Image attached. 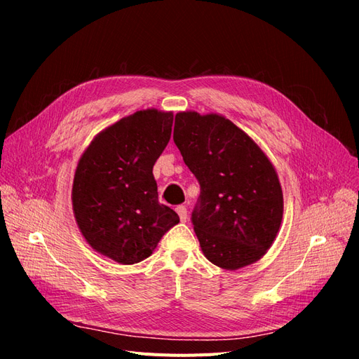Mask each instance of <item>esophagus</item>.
Listing matches in <instances>:
<instances>
[{
    "mask_svg": "<svg viewBox=\"0 0 359 359\" xmlns=\"http://www.w3.org/2000/svg\"><path fill=\"white\" fill-rule=\"evenodd\" d=\"M176 212L179 213V217H180L182 222H187L188 221V209H187V205H177L176 207Z\"/></svg>",
    "mask_w": 359,
    "mask_h": 359,
    "instance_id": "esophagus-1",
    "label": "esophagus"
}]
</instances>
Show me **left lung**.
I'll list each match as a JSON object with an SVG mask.
<instances>
[{
	"mask_svg": "<svg viewBox=\"0 0 359 359\" xmlns=\"http://www.w3.org/2000/svg\"><path fill=\"white\" fill-rule=\"evenodd\" d=\"M172 140L200 183L191 221L205 258L226 270L258 261L283 215L282 188L269 158L219 114L177 113Z\"/></svg>",
	"mask_w": 359,
	"mask_h": 359,
	"instance_id": "left-lung-1",
	"label": "left lung"
}]
</instances>
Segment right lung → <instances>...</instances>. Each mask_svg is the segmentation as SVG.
Segmentation results:
<instances>
[{"instance_id": "add662e5", "label": "right lung", "mask_w": 359, "mask_h": 359, "mask_svg": "<svg viewBox=\"0 0 359 359\" xmlns=\"http://www.w3.org/2000/svg\"><path fill=\"white\" fill-rule=\"evenodd\" d=\"M172 113L140 110L100 133L79 161L73 183L77 225L89 245L121 264L152 255L179 224L158 201L154 165L170 142Z\"/></svg>"}]
</instances>
